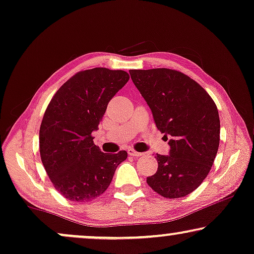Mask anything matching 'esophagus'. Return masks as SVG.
I'll return each instance as SVG.
<instances>
[{"label":"esophagus","instance_id":"esophagus-1","mask_svg":"<svg viewBox=\"0 0 254 254\" xmlns=\"http://www.w3.org/2000/svg\"><path fill=\"white\" fill-rule=\"evenodd\" d=\"M127 153H128V155H131V156H135V158H138V156H141V155H142V153L134 151L133 148H128V149H127Z\"/></svg>","mask_w":254,"mask_h":254}]
</instances>
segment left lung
<instances>
[{
	"label": "left lung",
	"instance_id": "1",
	"mask_svg": "<svg viewBox=\"0 0 254 254\" xmlns=\"http://www.w3.org/2000/svg\"><path fill=\"white\" fill-rule=\"evenodd\" d=\"M128 72L170 146L169 155L156 154L158 170L147 184L162 197H185L205 180L219 149L216 105L197 81L178 71Z\"/></svg>",
	"mask_w": 254,
	"mask_h": 254
}]
</instances>
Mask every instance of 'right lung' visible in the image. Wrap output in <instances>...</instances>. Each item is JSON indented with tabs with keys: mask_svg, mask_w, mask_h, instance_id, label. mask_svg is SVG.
I'll return each mask as SVG.
<instances>
[{
	"mask_svg": "<svg viewBox=\"0 0 254 254\" xmlns=\"http://www.w3.org/2000/svg\"><path fill=\"white\" fill-rule=\"evenodd\" d=\"M128 78L126 71L107 67L80 71L60 87L46 109L39 132L41 161L56 190L71 201L102 194L127 158L126 151L101 152L92 132Z\"/></svg>",
	"mask_w": 254,
	"mask_h": 254,
	"instance_id": "right-lung-1",
	"label": "right lung"
}]
</instances>
